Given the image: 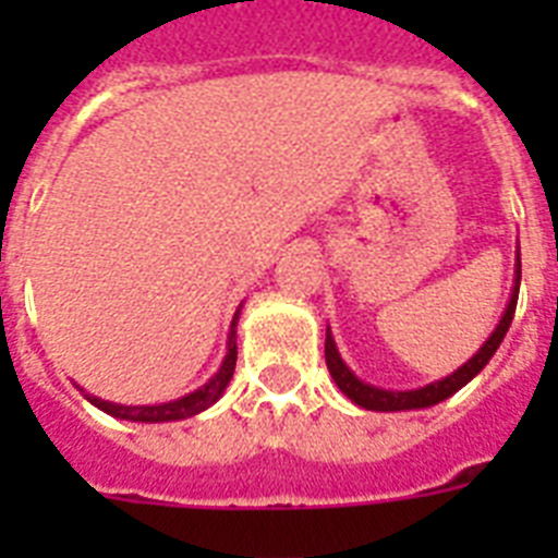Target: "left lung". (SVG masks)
I'll return each mask as SVG.
<instances>
[{"instance_id":"obj_1","label":"left lung","mask_w":558,"mask_h":558,"mask_svg":"<svg viewBox=\"0 0 558 558\" xmlns=\"http://www.w3.org/2000/svg\"><path fill=\"white\" fill-rule=\"evenodd\" d=\"M519 283H521V254L515 257V287H512L510 304H507V310H504L501 322H498L493 336L484 341V348L477 350L466 365L458 367L451 376H446V379H437L432 381V385H425V388H416V390H385V388H376V385H367V381L359 379L356 373L344 365V359L339 356L336 341H332L330 336V327H327L324 356H327L330 376L336 379V385H339L344 397H350L359 408H367V411H414V408L437 405V402H442V399H449L451 393H458L466 381L475 379L477 373L486 367V362L495 356V350L501 348L504 336H507V330H510L512 315H515V304H519Z\"/></svg>"}]
</instances>
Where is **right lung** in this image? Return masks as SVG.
I'll return each mask as SVG.
<instances>
[{
	"instance_id": "1",
	"label": "right lung",
	"mask_w": 558,
	"mask_h": 558,
	"mask_svg": "<svg viewBox=\"0 0 558 558\" xmlns=\"http://www.w3.org/2000/svg\"><path fill=\"white\" fill-rule=\"evenodd\" d=\"M236 318H240V310H236L234 322H231V332H228V353L222 359V365L219 371L210 376L202 388H196L187 397H179L173 402H161V405H116V402H107V399H98L86 393L92 405L100 408L104 414H112L118 420H133V423H170V420H185V416L199 414L205 408H210L222 397V390L234 376V365H236Z\"/></svg>"
}]
</instances>
